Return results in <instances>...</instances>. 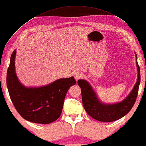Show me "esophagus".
Masks as SVG:
<instances>
[{"mask_svg":"<svg viewBox=\"0 0 146 146\" xmlns=\"http://www.w3.org/2000/svg\"><path fill=\"white\" fill-rule=\"evenodd\" d=\"M73 76H74V77H75V80L77 81V80H78L82 78L83 75H82L81 73H80V72H75V73H74Z\"/></svg>","mask_w":146,"mask_h":146,"instance_id":"esophagus-1","label":"esophagus"}]
</instances>
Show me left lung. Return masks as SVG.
Here are the masks:
<instances>
[{
	"label": "left lung",
	"mask_w": 146,
	"mask_h": 146,
	"mask_svg": "<svg viewBox=\"0 0 146 146\" xmlns=\"http://www.w3.org/2000/svg\"><path fill=\"white\" fill-rule=\"evenodd\" d=\"M137 79L130 94L123 100L114 104H106L100 101L92 85L86 80L80 79L78 85L82 90L83 105L90 116L98 121L109 122L119 120L127 114L134 105L141 82L140 68L135 53Z\"/></svg>",
	"instance_id": "left-lung-1"
}]
</instances>
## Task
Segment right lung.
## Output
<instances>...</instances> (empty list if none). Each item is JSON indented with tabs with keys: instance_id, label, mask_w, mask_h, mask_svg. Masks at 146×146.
Here are the masks:
<instances>
[{
	"instance_id": "right-lung-1",
	"label": "right lung",
	"mask_w": 146,
	"mask_h": 146,
	"mask_svg": "<svg viewBox=\"0 0 146 146\" xmlns=\"http://www.w3.org/2000/svg\"><path fill=\"white\" fill-rule=\"evenodd\" d=\"M15 49L7 73L9 94L15 109L24 119L33 123L48 124L56 120L61 115L68 89L76 84L74 77L58 79L38 87H27L15 73Z\"/></svg>"
}]
</instances>
